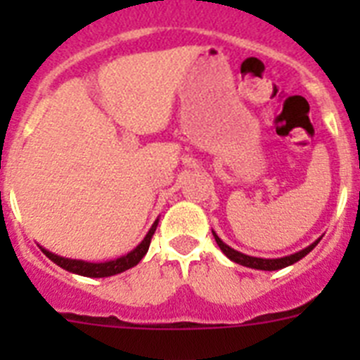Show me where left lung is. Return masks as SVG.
<instances>
[{"label":"left lung","instance_id":"1","mask_svg":"<svg viewBox=\"0 0 360 360\" xmlns=\"http://www.w3.org/2000/svg\"><path fill=\"white\" fill-rule=\"evenodd\" d=\"M212 236H214L216 243H218V247L221 249V252H224L225 256L231 259V262L238 263V265L249 266V269H256V270H279V269H285V266H288V265H294V263H297L299 259H303L308 252H311V250H314V247H316V245L321 241V238H317L314 243H310L308 247H304L303 250H299V252L290 254V256L254 257V256H249V254H243V252H240V250H234L232 247H229L227 243H224V241L219 240L218 234H216L214 231H212Z\"/></svg>","mask_w":360,"mask_h":360}]
</instances>
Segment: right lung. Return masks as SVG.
<instances>
[{
	"label": "right lung",
	"instance_id": "right-lung-1",
	"mask_svg": "<svg viewBox=\"0 0 360 360\" xmlns=\"http://www.w3.org/2000/svg\"><path fill=\"white\" fill-rule=\"evenodd\" d=\"M157 225H158V218L155 219V224L151 225V229L148 231L144 240L136 245L131 252L124 254V256L117 257V259H110V262L91 263V262H82V259H70V257L57 256V254L50 252V250L43 249V247H39V249L43 250L44 256L50 257L56 265L68 270V272H72V274L86 276V278H110V276L120 274V272H124V270H128L131 269V266L139 265V262H141L142 257L146 256V252H148L153 234H155V231H157Z\"/></svg>",
	"mask_w": 360,
	"mask_h": 360
}]
</instances>
